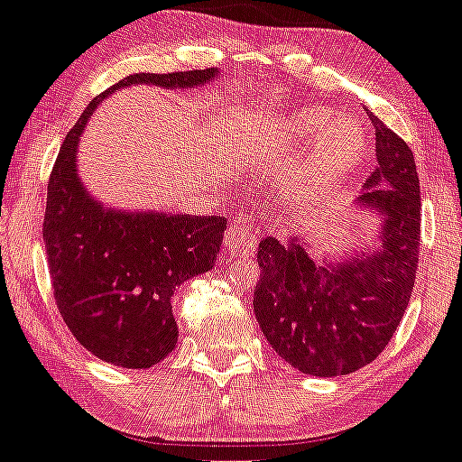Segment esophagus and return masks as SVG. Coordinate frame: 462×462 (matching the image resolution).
Returning a JSON list of instances; mask_svg holds the SVG:
<instances>
[{
    "label": "esophagus",
    "mask_w": 462,
    "mask_h": 462,
    "mask_svg": "<svg viewBox=\"0 0 462 462\" xmlns=\"http://www.w3.org/2000/svg\"><path fill=\"white\" fill-rule=\"evenodd\" d=\"M257 237L253 236V231L245 222L233 220L229 226H226L225 233V249L231 253V255H249V253L255 251Z\"/></svg>",
    "instance_id": "1"
}]
</instances>
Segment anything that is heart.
<instances>
[{
  "label": "heart",
  "mask_w": 462,
  "mask_h": 462,
  "mask_svg": "<svg viewBox=\"0 0 462 462\" xmlns=\"http://www.w3.org/2000/svg\"><path fill=\"white\" fill-rule=\"evenodd\" d=\"M309 156L277 176L275 193L289 209H309L330 196L359 165L368 147L359 118L337 116L328 107H301L282 116L253 121L231 134V150L245 165L280 156L286 147L312 145Z\"/></svg>",
  "instance_id": "obj_1"
}]
</instances>
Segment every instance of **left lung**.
I'll use <instances>...</instances> for the list:
<instances>
[{"label": "left lung", "mask_w": 462, "mask_h": 462, "mask_svg": "<svg viewBox=\"0 0 462 462\" xmlns=\"http://www.w3.org/2000/svg\"><path fill=\"white\" fill-rule=\"evenodd\" d=\"M376 170L356 205L379 220V245L312 260L306 237L257 249L255 319L273 350L304 374L341 376L381 355L399 328L420 246V189L411 150L370 114Z\"/></svg>", "instance_id": "left-lung-1"}]
</instances>
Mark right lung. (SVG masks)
Wrapping results in <instances>:
<instances>
[{"mask_svg":"<svg viewBox=\"0 0 462 462\" xmlns=\"http://www.w3.org/2000/svg\"><path fill=\"white\" fill-rule=\"evenodd\" d=\"M217 79V68L130 74L90 101L68 132L48 185L43 217L54 300L79 344L121 368H152L178 341L173 291L211 271L226 220L112 209L88 193L77 171L81 134L98 103L127 86L185 90Z\"/></svg>","mask_w":462,"mask_h":462,"instance_id":"obj_1","label":"right lung"}]
</instances>
